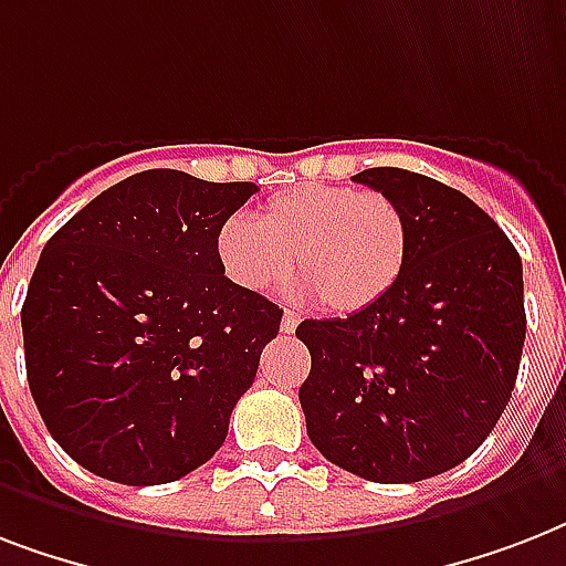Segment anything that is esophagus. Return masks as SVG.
Masks as SVG:
<instances>
[{"label":"esophagus","instance_id":"34e87169","mask_svg":"<svg viewBox=\"0 0 566 566\" xmlns=\"http://www.w3.org/2000/svg\"><path fill=\"white\" fill-rule=\"evenodd\" d=\"M296 326H300V314H296V311H284V314H282V332H284V335H293V332H296Z\"/></svg>","mask_w":566,"mask_h":566}]
</instances>
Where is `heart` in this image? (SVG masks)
Returning a JSON list of instances; mask_svg holds the SVG:
<instances>
[{
	"mask_svg": "<svg viewBox=\"0 0 566 566\" xmlns=\"http://www.w3.org/2000/svg\"><path fill=\"white\" fill-rule=\"evenodd\" d=\"M217 255L231 282L266 291L291 273L335 314L376 305L405 270L408 222L385 193L340 185H296L220 226Z\"/></svg>",
	"mask_w": 566,
	"mask_h": 566,
	"instance_id": "obj_1",
	"label": "heart"
}]
</instances>
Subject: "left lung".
Segmentation results:
<instances>
[{
  "label": "left lung",
  "instance_id": "1",
  "mask_svg": "<svg viewBox=\"0 0 566 566\" xmlns=\"http://www.w3.org/2000/svg\"><path fill=\"white\" fill-rule=\"evenodd\" d=\"M353 181L402 208L405 270L370 308L302 319L300 402L332 464L378 484L422 482L473 455L509 405L526 340L523 264L461 190L399 167Z\"/></svg>",
  "mask_w": 566,
  "mask_h": 566
}]
</instances>
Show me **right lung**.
<instances>
[{"mask_svg": "<svg viewBox=\"0 0 566 566\" xmlns=\"http://www.w3.org/2000/svg\"><path fill=\"white\" fill-rule=\"evenodd\" d=\"M252 181L146 170L49 238L22 302L25 373L57 447L119 484H167L229 434L282 308L231 279L220 226Z\"/></svg>", "mask_w": 566, "mask_h": 566, "instance_id": "add662e5", "label": "right lung"}]
</instances>
